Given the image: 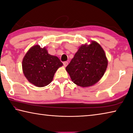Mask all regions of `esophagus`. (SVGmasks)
I'll use <instances>...</instances> for the list:
<instances>
[{"label": "esophagus", "instance_id": "1", "mask_svg": "<svg viewBox=\"0 0 133 133\" xmlns=\"http://www.w3.org/2000/svg\"><path fill=\"white\" fill-rule=\"evenodd\" d=\"M63 64H64V66L66 67V66H67V65H68V62H67V61H65V62H63Z\"/></svg>", "mask_w": 133, "mask_h": 133}]
</instances>
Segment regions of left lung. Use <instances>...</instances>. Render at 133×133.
<instances>
[{"mask_svg": "<svg viewBox=\"0 0 133 133\" xmlns=\"http://www.w3.org/2000/svg\"><path fill=\"white\" fill-rule=\"evenodd\" d=\"M108 61L102 47L95 41L79 48L66 70L77 85L87 87L97 82L104 75Z\"/></svg>", "mask_w": 133, "mask_h": 133, "instance_id": "8db88e82", "label": "left lung"}]
</instances>
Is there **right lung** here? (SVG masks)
<instances>
[{"label": "right lung", "instance_id": "add662e5", "mask_svg": "<svg viewBox=\"0 0 133 133\" xmlns=\"http://www.w3.org/2000/svg\"><path fill=\"white\" fill-rule=\"evenodd\" d=\"M62 65L59 59L49 54L45 48L35 45L24 56L22 68L24 75L30 83L43 87L51 83L55 72Z\"/></svg>", "mask_w": 133, "mask_h": 133}]
</instances>
